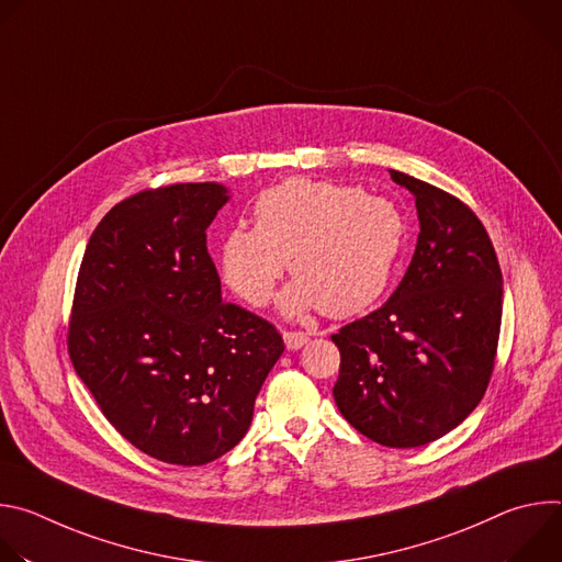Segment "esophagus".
I'll list each match as a JSON object with an SVG mask.
<instances>
[{"mask_svg":"<svg viewBox=\"0 0 562 562\" xmlns=\"http://www.w3.org/2000/svg\"><path fill=\"white\" fill-rule=\"evenodd\" d=\"M282 336H284V345H286V349H291V351L300 349V347H302V345H306V340H308V336H306L304 331H284Z\"/></svg>","mask_w":562,"mask_h":562,"instance_id":"esophagus-1","label":"esophagus"}]
</instances>
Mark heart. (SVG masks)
I'll return each instance as SVG.
<instances>
[{
    "mask_svg": "<svg viewBox=\"0 0 562 562\" xmlns=\"http://www.w3.org/2000/svg\"><path fill=\"white\" fill-rule=\"evenodd\" d=\"M254 224L235 226L222 243V276L233 293L265 306L289 260L297 282L284 308L319 306L329 317L358 315L386 291L407 237L405 215L393 202L311 178L260 193Z\"/></svg>",
    "mask_w": 562,
    "mask_h": 562,
    "instance_id": "b5f03b06",
    "label": "heart"
}]
</instances>
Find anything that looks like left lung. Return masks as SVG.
<instances>
[{"label":"left lung","mask_w":562,"mask_h":562,"mask_svg":"<svg viewBox=\"0 0 562 562\" xmlns=\"http://www.w3.org/2000/svg\"><path fill=\"white\" fill-rule=\"evenodd\" d=\"M416 195L420 235L391 297L331 336L334 397L378 445L409 449L456 429L483 400L498 353L503 273L487 228L456 195L391 171Z\"/></svg>","instance_id":"obj_1"}]
</instances>
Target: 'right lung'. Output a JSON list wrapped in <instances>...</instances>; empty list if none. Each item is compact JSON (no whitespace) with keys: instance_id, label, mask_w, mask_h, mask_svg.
Segmentation results:
<instances>
[{"instance_id":"1","label":"right lung","mask_w":562,"mask_h":562,"mask_svg":"<svg viewBox=\"0 0 562 562\" xmlns=\"http://www.w3.org/2000/svg\"><path fill=\"white\" fill-rule=\"evenodd\" d=\"M213 182L144 189L115 204L79 265L70 362L104 418L169 464H206L245 438L284 351L269 319L222 300L206 228Z\"/></svg>"}]
</instances>
